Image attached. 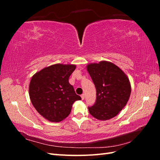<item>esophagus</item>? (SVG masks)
<instances>
[{"mask_svg": "<svg viewBox=\"0 0 160 160\" xmlns=\"http://www.w3.org/2000/svg\"><path fill=\"white\" fill-rule=\"evenodd\" d=\"M81 97L82 100H83V99H85V95H84V94H82V95H81Z\"/></svg>", "mask_w": 160, "mask_h": 160, "instance_id": "1", "label": "esophagus"}]
</instances>
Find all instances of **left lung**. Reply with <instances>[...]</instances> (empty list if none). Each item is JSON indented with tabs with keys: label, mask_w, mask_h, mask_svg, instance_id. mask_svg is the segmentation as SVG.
Returning a JSON list of instances; mask_svg holds the SVG:
<instances>
[{
	"label": "left lung",
	"mask_w": 160,
	"mask_h": 160,
	"mask_svg": "<svg viewBox=\"0 0 160 160\" xmlns=\"http://www.w3.org/2000/svg\"><path fill=\"white\" fill-rule=\"evenodd\" d=\"M87 70L96 88V101L89 113L98 120H108L115 117L126 105L132 88L126 74L109 61L89 63Z\"/></svg>",
	"instance_id": "1"
}]
</instances>
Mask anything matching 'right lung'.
Returning <instances> with one entry per match:
<instances>
[{
    "instance_id": "add662e5",
    "label": "right lung",
    "mask_w": 160,
    "mask_h": 160,
    "mask_svg": "<svg viewBox=\"0 0 160 160\" xmlns=\"http://www.w3.org/2000/svg\"><path fill=\"white\" fill-rule=\"evenodd\" d=\"M75 65L55 64L47 67L34 75L29 84V97L34 108L51 122L65 119L75 101L81 100L69 78Z\"/></svg>"
}]
</instances>
